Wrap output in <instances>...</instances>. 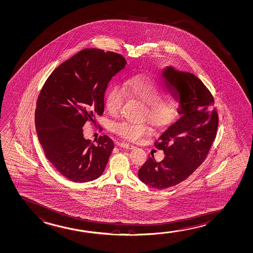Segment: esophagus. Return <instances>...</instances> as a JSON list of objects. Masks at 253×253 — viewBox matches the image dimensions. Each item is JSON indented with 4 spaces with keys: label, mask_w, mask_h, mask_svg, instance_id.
<instances>
[{
    "label": "esophagus",
    "mask_w": 253,
    "mask_h": 253,
    "mask_svg": "<svg viewBox=\"0 0 253 253\" xmlns=\"http://www.w3.org/2000/svg\"><path fill=\"white\" fill-rule=\"evenodd\" d=\"M119 147H125V148H127V149H133L134 146H132L131 144L125 143V142H118L117 144Z\"/></svg>",
    "instance_id": "obj_1"
}]
</instances>
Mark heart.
Listing matches in <instances>:
<instances>
[{
  "instance_id": "obj_1",
  "label": "heart",
  "mask_w": 253,
  "mask_h": 253,
  "mask_svg": "<svg viewBox=\"0 0 253 253\" xmlns=\"http://www.w3.org/2000/svg\"><path fill=\"white\" fill-rule=\"evenodd\" d=\"M126 96L146 105L145 115L156 127L169 124L176 116L178 100L172 93H162L160 84L146 76H134L126 80L123 87L113 85L106 95V106L111 114H117L124 105ZM146 124L120 121L113 124V131L126 140H140L148 132Z\"/></svg>"
}]
</instances>
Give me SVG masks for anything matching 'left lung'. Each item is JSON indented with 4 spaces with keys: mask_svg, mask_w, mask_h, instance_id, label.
I'll return each mask as SVG.
<instances>
[{
    "mask_svg": "<svg viewBox=\"0 0 253 253\" xmlns=\"http://www.w3.org/2000/svg\"><path fill=\"white\" fill-rule=\"evenodd\" d=\"M167 85L180 101V117L155 142L165 157L149 156L138 172L140 181L157 189L184 181L203 163L216 135L218 115L211 91L196 75L172 66L162 71Z\"/></svg>",
    "mask_w": 253,
    "mask_h": 253,
    "instance_id": "obj_1",
    "label": "left lung"
}]
</instances>
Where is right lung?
<instances>
[{"label": "right lung", "instance_id": "add662e5", "mask_svg": "<svg viewBox=\"0 0 253 253\" xmlns=\"http://www.w3.org/2000/svg\"><path fill=\"white\" fill-rule=\"evenodd\" d=\"M126 64L118 53L84 49L55 69L42 88L35 113L38 140L46 158L71 181H92L105 170L113 140L100 136L95 145L82 127L103 114L110 80Z\"/></svg>", "mask_w": 253, "mask_h": 253}]
</instances>
